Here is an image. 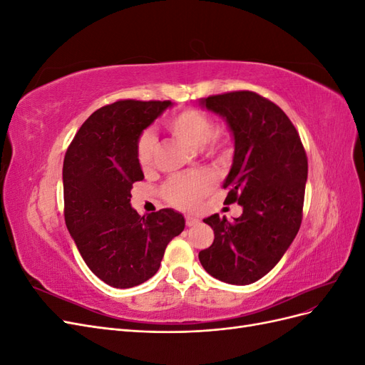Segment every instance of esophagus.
<instances>
[{
    "label": "esophagus",
    "mask_w": 365,
    "mask_h": 365,
    "mask_svg": "<svg viewBox=\"0 0 365 365\" xmlns=\"http://www.w3.org/2000/svg\"><path fill=\"white\" fill-rule=\"evenodd\" d=\"M200 224V219H196L193 216H185V225L187 227H193V225H197Z\"/></svg>",
    "instance_id": "esophagus-1"
}]
</instances>
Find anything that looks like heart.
<instances>
[{
    "label": "heart",
    "instance_id": "1",
    "mask_svg": "<svg viewBox=\"0 0 365 365\" xmlns=\"http://www.w3.org/2000/svg\"><path fill=\"white\" fill-rule=\"evenodd\" d=\"M169 134L185 145L200 149L215 163H227L233 155V138L224 128H215L212 117L202 109L184 108L164 123ZM157 141L150 132H143L137 140V160L141 170L150 172L155 165ZM210 173L196 172L176 175L164 185L163 195L172 205L190 210L197 207L204 196L215 189Z\"/></svg>",
    "mask_w": 365,
    "mask_h": 365
}]
</instances>
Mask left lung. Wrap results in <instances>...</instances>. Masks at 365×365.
<instances>
[{
  "label": "left lung",
  "instance_id": "8db88e82",
  "mask_svg": "<svg viewBox=\"0 0 365 365\" xmlns=\"http://www.w3.org/2000/svg\"><path fill=\"white\" fill-rule=\"evenodd\" d=\"M202 105L222 115L235 135L225 202L240 204L244 213L235 220L219 215L204 219L215 240L200 252V260L220 282L250 284L279 263L300 230L306 150L289 117L257 93L208 96Z\"/></svg>",
  "mask_w": 365,
  "mask_h": 365
}]
</instances>
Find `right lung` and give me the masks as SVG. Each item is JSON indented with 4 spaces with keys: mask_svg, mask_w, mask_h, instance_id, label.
I'll return each instance as SVG.
<instances>
[{
    "mask_svg": "<svg viewBox=\"0 0 365 365\" xmlns=\"http://www.w3.org/2000/svg\"><path fill=\"white\" fill-rule=\"evenodd\" d=\"M170 101H117L85 120L63 158V216L82 259L98 279L126 289L157 274L182 215L163 208L140 216L132 184L145 180L137 140Z\"/></svg>",
    "mask_w": 365,
    "mask_h": 365,
    "instance_id": "right-lung-1",
    "label": "right lung"
}]
</instances>
